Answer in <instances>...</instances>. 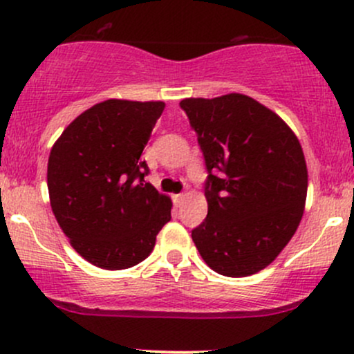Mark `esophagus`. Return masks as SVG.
I'll use <instances>...</instances> for the list:
<instances>
[{"mask_svg": "<svg viewBox=\"0 0 354 354\" xmlns=\"http://www.w3.org/2000/svg\"><path fill=\"white\" fill-rule=\"evenodd\" d=\"M173 198H174V203H176L178 207H180V205L183 203V201H185V198H186V193H180V195H174Z\"/></svg>", "mask_w": 354, "mask_h": 354, "instance_id": "esophagus-1", "label": "esophagus"}]
</instances>
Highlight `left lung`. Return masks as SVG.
I'll list each match as a JSON object with an SVG mask.
<instances>
[{"mask_svg":"<svg viewBox=\"0 0 354 354\" xmlns=\"http://www.w3.org/2000/svg\"><path fill=\"white\" fill-rule=\"evenodd\" d=\"M208 178V215L192 239L209 269L247 277L266 269L296 234L308 195L297 136L243 94L185 99Z\"/></svg>","mask_w":354,"mask_h":354,"instance_id":"8db88e82","label":"left lung"}]
</instances>
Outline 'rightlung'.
Here are the masks:
<instances>
[{
	"mask_svg": "<svg viewBox=\"0 0 354 354\" xmlns=\"http://www.w3.org/2000/svg\"><path fill=\"white\" fill-rule=\"evenodd\" d=\"M165 102L109 99L68 124L53 145L46 183L70 245L92 266L129 269L153 252L171 200L145 176L141 154Z\"/></svg>",
	"mask_w": 354,
	"mask_h": 354,
	"instance_id": "right-lung-1",
	"label": "right lung"
}]
</instances>
